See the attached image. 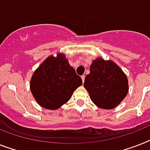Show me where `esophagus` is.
I'll return each mask as SVG.
<instances>
[{
  "label": "esophagus",
  "instance_id": "obj_1",
  "mask_svg": "<svg viewBox=\"0 0 150 150\" xmlns=\"http://www.w3.org/2000/svg\"><path fill=\"white\" fill-rule=\"evenodd\" d=\"M81 78H82L83 83H84V80H85V76H84V75H83V76H81Z\"/></svg>",
  "mask_w": 150,
  "mask_h": 150
}]
</instances>
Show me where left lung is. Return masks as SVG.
<instances>
[{
  "instance_id": "1",
  "label": "left lung",
  "mask_w": 150,
  "mask_h": 150,
  "mask_svg": "<svg viewBox=\"0 0 150 150\" xmlns=\"http://www.w3.org/2000/svg\"><path fill=\"white\" fill-rule=\"evenodd\" d=\"M84 87L92 101L103 109H112L120 103L128 93V80L122 70L112 61L98 58L93 60Z\"/></svg>"
}]
</instances>
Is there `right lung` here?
<instances>
[{
	"label": "right lung",
	"instance_id": "right-lung-1",
	"mask_svg": "<svg viewBox=\"0 0 150 150\" xmlns=\"http://www.w3.org/2000/svg\"><path fill=\"white\" fill-rule=\"evenodd\" d=\"M82 85L64 54L49 57L38 68L30 80V91L44 108L57 110L70 100L74 90Z\"/></svg>",
	"mask_w": 150,
	"mask_h": 150
}]
</instances>
